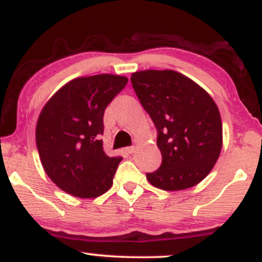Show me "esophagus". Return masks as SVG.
<instances>
[{"instance_id":"34e87169","label":"esophagus","mask_w":262,"mask_h":262,"mask_svg":"<svg viewBox=\"0 0 262 262\" xmlns=\"http://www.w3.org/2000/svg\"><path fill=\"white\" fill-rule=\"evenodd\" d=\"M124 150L127 154H133V152L135 151V146H128V148H125Z\"/></svg>"}]
</instances>
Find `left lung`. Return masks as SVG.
Wrapping results in <instances>:
<instances>
[{"instance_id": "left-lung-1", "label": "left lung", "mask_w": 262, "mask_h": 262, "mask_svg": "<svg viewBox=\"0 0 262 262\" xmlns=\"http://www.w3.org/2000/svg\"><path fill=\"white\" fill-rule=\"evenodd\" d=\"M132 85L158 132L160 167L146 173L155 187H193L210 172L222 150L217 104L201 86L172 70L134 73Z\"/></svg>"}]
</instances>
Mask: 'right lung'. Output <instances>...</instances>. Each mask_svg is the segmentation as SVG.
<instances>
[{
    "mask_svg": "<svg viewBox=\"0 0 262 262\" xmlns=\"http://www.w3.org/2000/svg\"><path fill=\"white\" fill-rule=\"evenodd\" d=\"M128 79L102 74L79 77L48 101L38 118L35 140L41 165L62 191L95 198L112 187L122 158L103 150V114Z\"/></svg>",
    "mask_w": 262,
    "mask_h": 262,
    "instance_id": "1",
    "label": "right lung"
}]
</instances>
